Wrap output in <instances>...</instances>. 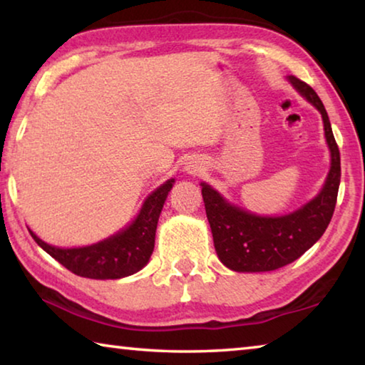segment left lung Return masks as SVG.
Wrapping results in <instances>:
<instances>
[{
    "instance_id": "obj_1",
    "label": "left lung",
    "mask_w": 365,
    "mask_h": 365,
    "mask_svg": "<svg viewBox=\"0 0 365 365\" xmlns=\"http://www.w3.org/2000/svg\"><path fill=\"white\" fill-rule=\"evenodd\" d=\"M289 82L322 114L331 168L322 191L298 211L282 217H259L246 212L228 205L217 191L201 183L215 251L220 261L232 270L269 272L292 264L322 237L335 211L341 163L329 115L316 91L306 82L294 76L289 77Z\"/></svg>"
}]
</instances>
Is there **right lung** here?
<instances>
[{
  "label": "right lung",
  "mask_w": 365,
  "mask_h": 365,
  "mask_svg": "<svg viewBox=\"0 0 365 365\" xmlns=\"http://www.w3.org/2000/svg\"><path fill=\"white\" fill-rule=\"evenodd\" d=\"M172 183L174 180L165 182L148 196L138 217L130 227L101 243L86 248L61 250L41 242L32 232L30 235L49 256L76 275L96 280H114L132 275L143 269L153 255L159 214L163 211Z\"/></svg>",
  "instance_id": "right-lung-1"
}]
</instances>
